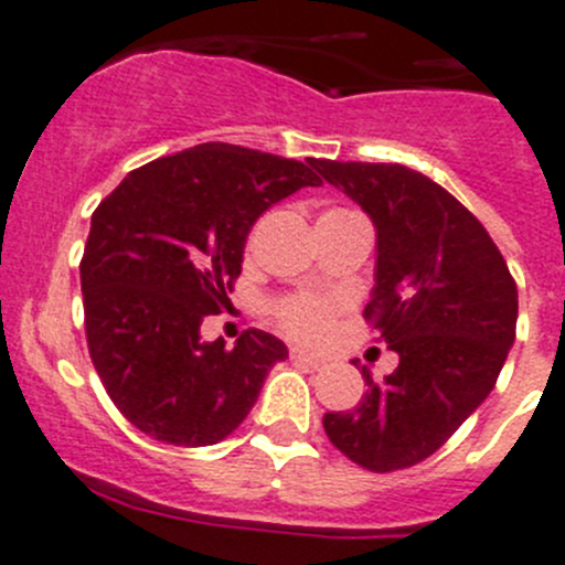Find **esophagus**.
<instances>
[{
  "instance_id": "obj_1",
  "label": "esophagus",
  "mask_w": 565,
  "mask_h": 565,
  "mask_svg": "<svg viewBox=\"0 0 565 565\" xmlns=\"http://www.w3.org/2000/svg\"><path fill=\"white\" fill-rule=\"evenodd\" d=\"M289 356H292L295 362H303V365H309V367H320L326 362L323 356L309 354V351H303V348H289Z\"/></svg>"
}]
</instances>
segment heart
<instances>
[{"instance_id": "b5f03b06", "label": "heart", "mask_w": 565, "mask_h": 565, "mask_svg": "<svg viewBox=\"0 0 565 565\" xmlns=\"http://www.w3.org/2000/svg\"><path fill=\"white\" fill-rule=\"evenodd\" d=\"M337 309L340 307H337L334 298L312 292H295L273 300L270 315L278 329L292 337V340L318 342L331 331Z\"/></svg>"}]
</instances>
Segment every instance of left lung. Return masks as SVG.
I'll return each mask as SVG.
<instances>
[{"instance_id":"left-lung-1","label":"left lung","mask_w":565,"mask_h":565,"mask_svg":"<svg viewBox=\"0 0 565 565\" xmlns=\"http://www.w3.org/2000/svg\"><path fill=\"white\" fill-rule=\"evenodd\" d=\"M315 170L376 225L365 320L398 354L348 413H326L337 449L373 473L418 466L488 398L515 340L519 289L471 211L404 163L326 161Z\"/></svg>"}]
</instances>
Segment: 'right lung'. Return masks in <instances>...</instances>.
Returning a JSON list of instances; mask_svg holds the SVG:
<instances>
[{
  "mask_svg": "<svg viewBox=\"0 0 565 565\" xmlns=\"http://www.w3.org/2000/svg\"><path fill=\"white\" fill-rule=\"evenodd\" d=\"M320 178L295 158L209 141L128 172L94 209L81 258L88 354L116 409L152 440L211 446L247 418L287 345L262 329L203 342L262 211Z\"/></svg>",
  "mask_w": 565,
  "mask_h": 565,
  "instance_id": "1",
  "label": "right lung"
}]
</instances>
